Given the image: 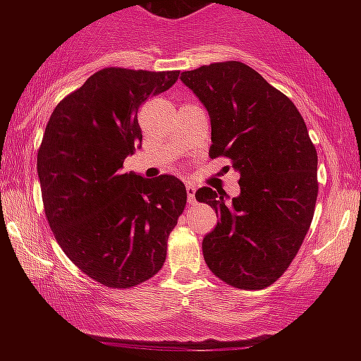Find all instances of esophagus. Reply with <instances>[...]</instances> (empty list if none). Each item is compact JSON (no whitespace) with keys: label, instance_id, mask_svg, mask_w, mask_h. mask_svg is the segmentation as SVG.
I'll return each mask as SVG.
<instances>
[{"label":"esophagus","instance_id":"34e87169","mask_svg":"<svg viewBox=\"0 0 361 361\" xmlns=\"http://www.w3.org/2000/svg\"><path fill=\"white\" fill-rule=\"evenodd\" d=\"M186 197H188V204H195V186L186 185Z\"/></svg>","mask_w":361,"mask_h":361}]
</instances>
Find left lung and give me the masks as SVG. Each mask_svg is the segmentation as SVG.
<instances>
[{"mask_svg": "<svg viewBox=\"0 0 361 361\" xmlns=\"http://www.w3.org/2000/svg\"><path fill=\"white\" fill-rule=\"evenodd\" d=\"M209 111L210 157L226 156L241 193L204 186L195 198L219 222L202 243L207 267L227 285L261 290L276 281L299 252L317 200V152L297 106L250 66L215 62L181 73Z\"/></svg>", "mask_w": 361, "mask_h": 361, "instance_id": "1", "label": "left lung"}]
</instances>
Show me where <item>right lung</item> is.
Wrapping results in <instances>:
<instances>
[{
    "mask_svg": "<svg viewBox=\"0 0 361 361\" xmlns=\"http://www.w3.org/2000/svg\"><path fill=\"white\" fill-rule=\"evenodd\" d=\"M180 71L105 68L52 111L37 154L49 226L90 279L128 288L154 276L186 205L171 175L123 173L142 142L139 106L175 85Z\"/></svg>",
    "mask_w": 361,
    "mask_h": 361,
    "instance_id": "1",
    "label": "right lung"
}]
</instances>
